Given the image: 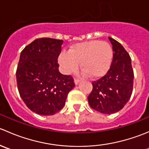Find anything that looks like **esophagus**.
<instances>
[{
	"mask_svg": "<svg viewBox=\"0 0 149 149\" xmlns=\"http://www.w3.org/2000/svg\"><path fill=\"white\" fill-rule=\"evenodd\" d=\"M79 81H80V80H79V79H74V82H75V84H76V85H78L79 83Z\"/></svg>",
	"mask_w": 149,
	"mask_h": 149,
	"instance_id": "obj_1",
	"label": "esophagus"
}]
</instances>
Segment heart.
Masks as SVG:
<instances>
[{"label": "heart", "mask_w": 149, "mask_h": 149, "mask_svg": "<svg viewBox=\"0 0 149 149\" xmlns=\"http://www.w3.org/2000/svg\"><path fill=\"white\" fill-rule=\"evenodd\" d=\"M112 49L107 42L90 40L76 43L68 52H62L59 62L67 74L75 72L79 63L84 75L91 78L102 77L110 67Z\"/></svg>", "instance_id": "b5f03b06"}]
</instances>
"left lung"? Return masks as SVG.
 <instances>
[{"instance_id": "8db88e82", "label": "left lung", "mask_w": 149, "mask_h": 149, "mask_svg": "<svg viewBox=\"0 0 149 149\" xmlns=\"http://www.w3.org/2000/svg\"><path fill=\"white\" fill-rule=\"evenodd\" d=\"M113 58L107 73L92 81L93 89L88 97L90 107L106 115L115 113L124 107L131 97L133 73L131 59L120 43L109 37Z\"/></svg>"}]
</instances>
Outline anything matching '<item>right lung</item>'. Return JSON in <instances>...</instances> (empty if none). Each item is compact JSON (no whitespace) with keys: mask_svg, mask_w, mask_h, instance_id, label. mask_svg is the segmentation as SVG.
Segmentation results:
<instances>
[{"mask_svg":"<svg viewBox=\"0 0 149 149\" xmlns=\"http://www.w3.org/2000/svg\"><path fill=\"white\" fill-rule=\"evenodd\" d=\"M63 42L62 40L39 38L21 52L16 73L18 90L29 109L39 115L59 112L75 86L73 77L58 69Z\"/></svg>","mask_w":149,"mask_h":149,"instance_id":"add662e5","label":"right lung"}]
</instances>
